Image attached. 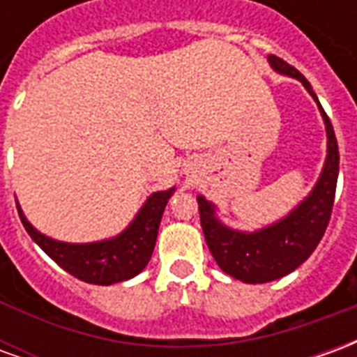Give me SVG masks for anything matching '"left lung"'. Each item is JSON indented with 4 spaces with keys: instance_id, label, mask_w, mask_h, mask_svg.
<instances>
[{
    "instance_id": "left-lung-1",
    "label": "left lung",
    "mask_w": 357,
    "mask_h": 357,
    "mask_svg": "<svg viewBox=\"0 0 357 357\" xmlns=\"http://www.w3.org/2000/svg\"><path fill=\"white\" fill-rule=\"evenodd\" d=\"M268 61L275 73L296 78L317 102L327 132V156L319 179L306 199L279 222L256 231H237L227 227L216 216V204L206 201L202 195L197 197L204 239L216 264L227 275L252 284L281 279L310 258L329 224L338 178V145L335 130L310 82L283 59L269 55Z\"/></svg>"
}]
</instances>
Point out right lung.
Returning a JSON list of instances; mask_svg holds the SVG:
<instances>
[{
	"mask_svg": "<svg viewBox=\"0 0 357 357\" xmlns=\"http://www.w3.org/2000/svg\"><path fill=\"white\" fill-rule=\"evenodd\" d=\"M174 191L176 187L153 193L143 202L124 231L118 233L116 237L95 243H65L51 239L28 222L19 202L17 208L28 235L53 262L86 283L114 284L128 281L145 269L155 250L164 208Z\"/></svg>",
	"mask_w": 357,
	"mask_h": 357,
	"instance_id": "obj_1",
	"label": "right lung"
}]
</instances>
